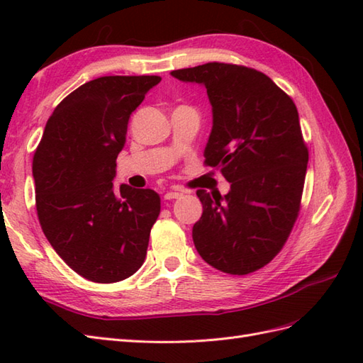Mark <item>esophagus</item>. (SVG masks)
<instances>
[{"label": "esophagus", "instance_id": "1", "mask_svg": "<svg viewBox=\"0 0 363 363\" xmlns=\"http://www.w3.org/2000/svg\"><path fill=\"white\" fill-rule=\"evenodd\" d=\"M184 194L182 191H167V194L164 195V199H177V198H181Z\"/></svg>", "mask_w": 363, "mask_h": 363}]
</instances>
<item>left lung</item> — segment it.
<instances>
[{
    "label": "left lung",
    "instance_id": "obj_1",
    "mask_svg": "<svg viewBox=\"0 0 363 363\" xmlns=\"http://www.w3.org/2000/svg\"><path fill=\"white\" fill-rule=\"evenodd\" d=\"M172 76L207 90L206 164L230 184L225 196L196 191L203 215L191 230L195 248L220 272H256L281 251L299 212L309 152L296 106L252 68L211 62Z\"/></svg>",
    "mask_w": 363,
    "mask_h": 363
}]
</instances>
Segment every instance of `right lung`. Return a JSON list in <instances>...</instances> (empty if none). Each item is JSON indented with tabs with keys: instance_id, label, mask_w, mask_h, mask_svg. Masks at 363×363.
<instances>
[{
	"instance_id": "obj_1",
	"label": "right lung",
	"mask_w": 363,
	"mask_h": 363,
	"mask_svg": "<svg viewBox=\"0 0 363 363\" xmlns=\"http://www.w3.org/2000/svg\"><path fill=\"white\" fill-rule=\"evenodd\" d=\"M159 76H103L82 84L46 123L33 162L45 237L73 272L111 284L143 265L160 198L113 186L133 113Z\"/></svg>"
}]
</instances>
